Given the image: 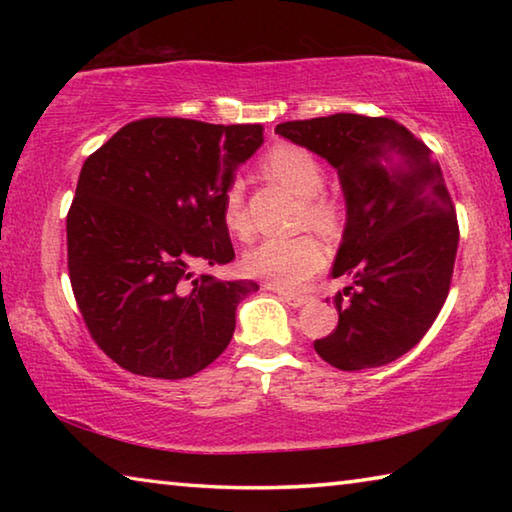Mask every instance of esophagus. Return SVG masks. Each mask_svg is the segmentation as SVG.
<instances>
[{"mask_svg": "<svg viewBox=\"0 0 512 512\" xmlns=\"http://www.w3.org/2000/svg\"><path fill=\"white\" fill-rule=\"evenodd\" d=\"M266 289H273L277 296H280L284 302H287V305H291V307H302L305 305V302L309 300L307 296H302V293H289V291H282V289H275V287H271V284H264Z\"/></svg>", "mask_w": 512, "mask_h": 512, "instance_id": "34e87169", "label": "esophagus"}]
</instances>
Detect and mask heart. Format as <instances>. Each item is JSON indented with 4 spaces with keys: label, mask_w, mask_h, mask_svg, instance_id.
I'll use <instances>...</instances> for the list:
<instances>
[{
    "label": "heart",
    "mask_w": 512,
    "mask_h": 512,
    "mask_svg": "<svg viewBox=\"0 0 512 512\" xmlns=\"http://www.w3.org/2000/svg\"><path fill=\"white\" fill-rule=\"evenodd\" d=\"M262 167L277 183L289 187L302 198L300 225H309L320 235H336L345 221V201L336 192H327L323 162L316 153L300 144H275L264 155ZM221 219L228 232L250 237V219L246 212L244 185L230 180L221 192ZM244 266L250 275L262 277L275 289L291 291L311 280L325 266V253L318 241L309 235L291 239H262L248 250Z\"/></svg>",
    "instance_id": "obj_1"
}]
</instances>
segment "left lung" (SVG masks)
<instances>
[{"instance_id": "8db88e82", "label": "left lung", "mask_w": 512, "mask_h": 512, "mask_svg": "<svg viewBox=\"0 0 512 512\" xmlns=\"http://www.w3.org/2000/svg\"><path fill=\"white\" fill-rule=\"evenodd\" d=\"M275 133L339 169L348 225L332 268L352 284L334 296L339 325L314 341L339 370L386 366L429 332L458 248L456 210L433 151L391 117L284 121Z\"/></svg>"}]
</instances>
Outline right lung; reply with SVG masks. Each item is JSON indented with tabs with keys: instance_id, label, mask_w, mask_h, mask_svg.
<instances>
[{
	"instance_id": "1",
	"label": "right lung",
	"mask_w": 512,
	"mask_h": 512,
	"mask_svg": "<svg viewBox=\"0 0 512 512\" xmlns=\"http://www.w3.org/2000/svg\"><path fill=\"white\" fill-rule=\"evenodd\" d=\"M259 124L131 121L83 162L67 212V271L94 343L133 375L185 379L228 348L253 280L194 275L235 248L221 192L262 144Z\"/></svg>"
}]
</instances>
